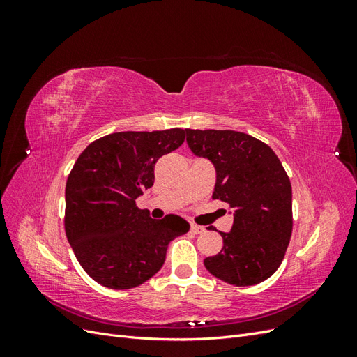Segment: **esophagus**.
I'll list each match as a JSON object with an SVG mask.
<instances>
[{
	"label": "esophagus",
	"instance_id": "obj_1",
	"mask_svg": "<svg viewBox=\"0 0 357 357\" xmlns=\"http://www.w3.org/2000/svg\"><path fill=\"white\" fill-rule=\"evenodd\" d=\"M190 231H192L193 234H204V232H205V228H204V226H201V225L192 223V225H190Z\"/></svg>",
	"mask_w": 357,
	"mask_h": 357
}]
</instances>
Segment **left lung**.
<instances>
[{
  "label": "left lung",
  "mask_w": 357,
  "mask_h": 357,
  "mask_svg": "<svg viewBox=\"0 0 357 357\" xmlns=\"http://www.w3.org/2000/svg\"><path fill=\"white\" fill-rule=\"evenodd\" d=\"M186 135L192 152L215 168L213 199L234 208L232 229L220 232L222 250L204 259L205 268L234 286L265 282L282 265L294 228L291 186L282 162L244 132L186 129Z\"/></svg>",
  "instance_id": "left-lung-1"
}]
</instances>
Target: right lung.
Returning a JSON list of instances; mask_svg holds the SVG:
<instances>
[{
  "instance_id": "1",
  "label": "right lung",
  "mask_w": 357,
  "mask_h": 357,
  "mask_svg": "<svg viewBox=\"0 0 357 357\" xmlns=\"http://www.w3.org/2000/svg\"><path fill=\"white\" fill-rule=\"evenodd\" d=\"M185 142V129L114 132L86 147L67 178L63 226L79 264L104 287L132 289L165 262L169 241L189 231L174 214L150 219L135 199L155 183V164Z\"/></svg>"
}]
</instances>
